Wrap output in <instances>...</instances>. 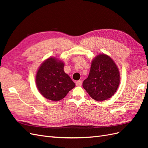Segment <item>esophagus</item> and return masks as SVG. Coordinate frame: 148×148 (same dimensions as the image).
Masks as SVG:
<instances>
[{
    "instance_id": "esophagus-1",
    "label": "esophagus",
    "mask_w": 148,
    "mask_h": 148,
    "mask_svg": "<svg viewBox=\"0 0 148 148\" xmlns=\"http://www.w3.org/2000/svg\"><path fill=\"white\" fill-rule=\"evenodd\" d=\"M82 80H79V81H77V83H76V85H77V86H82Z\"/></svg>"
}]
</instances>
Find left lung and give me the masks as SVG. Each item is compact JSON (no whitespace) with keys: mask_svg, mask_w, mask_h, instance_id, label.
<instances>
[{"mask_svg":"<svg viewBox=\"0 0 148 148\" xmlns=\"http://www.w3.org/2000/svg\"><path fill=\"white\" fill-rule=\"evenodd\" d=\"M120 82V71L115 62L108 55L100 53L92 59L83 87L93 99L103 101L114 95Z\"/></svg>","mask_w":148,"mask_h":148,"instance_id":"obj_1","label":"left lung"}]
</instances>
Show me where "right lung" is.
<instances>
[{
  "mask_svg": "<svg viewBox=\"0 0 148 148\" xmlns=\"http://www.w3.org/2000/svg\"><path fill=\"white\" fill-rule=\"evenodd\" d=\"M64 63L56 57H49L39 66L36 84L39 92L47 99L58 101L64 98L75 86L64 70Z\"/></svg>",
  "mask_w": 148,
  "mask_h": 148,
  "instance_id": "obj_1",
  "label": "right lung"
}]
</instances>
